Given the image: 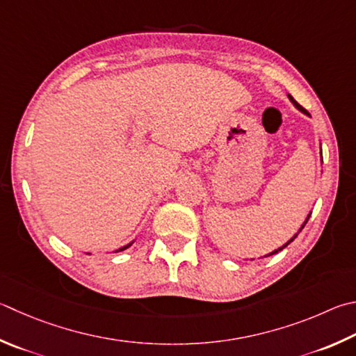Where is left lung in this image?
<instances>
[{"label": "left lung", "instance_id": "obj_1", "mask_svg": "<svg viewBox=\"0 0 356 356\" xmlns=\"http://www.w3.org/2000/svg\"><path fill=\"white\" fill-rule=\"evenodd\" d=\"M289 99H291V101H293V104H294V106H296L297 108H299V111H300V112H303V113H305V115H309V113H308V112L305 111V108H303V107H302L300 104H297V102H296V101L293 99V96H289ZM321 156H322V152H321ZM309 216H312V215H308V218H307V221H305V222H303V225H302V227H300V230H302L303 227H305V224L308 222V219H309ZM296 236H297V234H296ZM296 236H294V238H296ZM294 238H291V240H289V241H288V243H286L285 245H283V248H286V245H288V244H289L291 241H294ZM283 248H280L279 250H282ZM279 250H274V252H273V254H269V255H274V254H277V252H279Z\"/></svg>", "mask_w": 356, "mask_h": 356}]
</instances>
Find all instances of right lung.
I'll return each instance as SVG.
<instances>
[{"instance_id":"obj_1","label":"right lung","mask_w":356,"mask_h":356,"mask_svg":"<svg viewBox=\"0 0 356 356\" xmlns=\"http://www.w3.org/2000/svg\"><path fill=\"white\" fill-rule=\"evenodd\" d=\"M132 244V243H131ZM131 244H127V245H124V248H121L120 250H116V252H121V250H124V249H127L129 248V245H131Z\"/></svg>"}]
</instances>
